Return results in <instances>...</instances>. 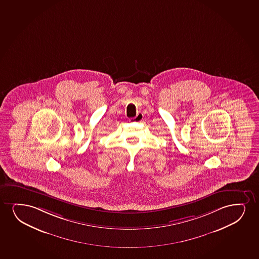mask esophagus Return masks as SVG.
Listing matches in <instances>:
<instances>
[{
	"label": "esophagus",
	"instance_id": "34e87169",
	"mask_svg": "<svg viewBox=\"0 0 259 259\" xmlns=\"http://www.w3.org/2000/svg\"><path fill=\"white\" fill-rule=\"evenodd\" d=\"M143 119H144V115H143V113L139 112L138 115H136L134 118H131V121H135V122H139V121H141Z\"/></svg>",
	"mask_w": 259,
	"mask_h": 259
}]
</instances>
